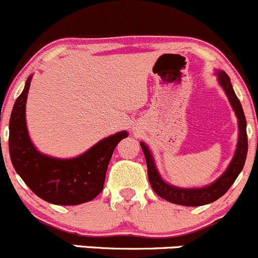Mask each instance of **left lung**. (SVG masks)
Masks as SVG:
<instances>
[{"mask_svg": "<svg viewBox=\"0 0 258 258\" xmlns=\"http://www.w3.org/2000/svg\"><path fill=\"white\" fill-rule=\"evenodd\" d=\"M217 82L224 89L225 94L227 95V99L230 102L231 107L237 116L238 123V139L236 145L235 155L232 160L230 161L228 166L221 174V176L217 177L214 182L206 185L203 187H180L175 185L168 184L165 180L161 177L160 172L155 165V160L151 154L150 149L144 142H140V147L143 149V153L145 155L148 166V176L150 181L151 187L155 191L156 195L165 199L166 201L176 205L182 206H203L206 204H211L216 201L226 194V191L231 187V185L235 182L240 172L242 171L245 165L246 156H247V133H246V118L243 114L242 105L236 95L235 90L232 88L230 78L224 71H216Z\"/></svg>", "mask_w": 258, "mask_h": 258, "instance_id": "obj_1", "label": "left lung"}]
</instances>
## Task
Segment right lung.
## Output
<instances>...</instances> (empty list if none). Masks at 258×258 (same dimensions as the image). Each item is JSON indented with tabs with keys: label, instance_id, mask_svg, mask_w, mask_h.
<instances>
[{
	"label": "right lung",
	"instance_id": "obj_1",
	"mask_svg": "<svg viewBox=\"0 0 258 258\" xmlns=\"http://www.w3.org/2000/svg\"><path fill=\"white\" fill-rule=\"evenodd\" d=\"M32 76L16 99L10 118V158L16 172L42 200L54 205H79L103 190L113 151L128 132L104 138L76 158L60 159L37 150L28 134L26 102Z\"/></svg>",
	"mask_w": 258,
	"mask_h": 258
}]
</instances>
